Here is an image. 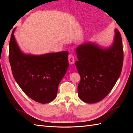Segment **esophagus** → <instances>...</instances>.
<instances>
[{"instance_id":"esophagus-1","label":"esophagus","mask_w":133,"mask_h":133,"mask_svg":"<svg viewBox=\"0 0 133 133\" xmlns=\"http://www.w3.org/2000/svg\"><path fill=\"white\" fill-rule=\"evenodd\" d=\"M68 60H69L70 64H71L74 63V62L75 61V58H74V56L72 54H69V55L68 56Z\"/></svg>"}]
</instances>
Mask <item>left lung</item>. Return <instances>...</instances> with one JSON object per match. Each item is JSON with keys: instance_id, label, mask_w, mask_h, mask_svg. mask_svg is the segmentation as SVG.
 <instances>
[{"instance_id": "1", "label": "left lung", "mask_w": 133, "mask_h": 133, "mask_svg": "<svg viewBox=\"0 0 133 133\" xmlns=\"http://www.w3.org/2000/svg\"><path fill=\"white\" fill-rule=\"evenodd\" d=\"M114 43L109 49H102L94 43L78 47V61L75 62L81 81L78 86L79 98L86 103H94L109 94L122 71L123 50L122 38L115 30Z\"/></svg>"}]
</instances>
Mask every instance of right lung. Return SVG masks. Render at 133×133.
I'll return each instance as SVG.
<instances>
[{
    "label": "right lung",
    "mask_w": 133,
    "mask_h": 133,
    "mask_svg": "<svg viewBox=\"0 0 133 133\" xmlns=\"http://www.w3.org/2000/svg\"><path fill=\"white\" fill-rule=\"evenodd\" d=\"M14 31L9 43V61L14 78L28 97L39 103H49L55 98L59 84L68 69L69 52L25 55L16 44Z\"/></svg>",
    "instance_id": "1"
}]
</instances>
